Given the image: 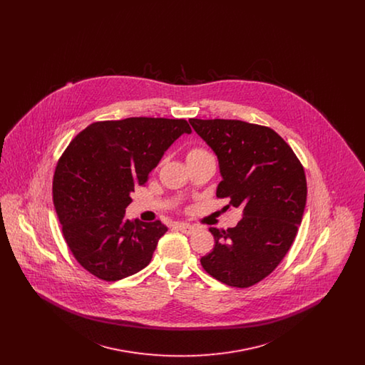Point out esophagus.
Instances as JSON below:
<instances>
[{"instance_id": "34e87169", "label": "esophagus", "mask_w": 365, "mask_h": 365, "mask_svg": "<svg viewBox=\"0 0 365 365\" xmlns=\"http://www.w3.org/2000/svg\"><path fill=\"white\" fill-rule=\"evenodd\" d=\"M175 228L179 230L180 232L186 234V235H190V234H192V232L195 231V227L190 226V225H187V223H178V225L175 226Z\"/></svg>"}]
</instances>
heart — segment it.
<instances>
[{"mask_svg": "<svg viewBox=\"0 0 365 365\" xmlns=\"http://www.w3.org/2000/svg\"><path fill=\"white\" fill-rule=\"evenodd\" d=\"M210 155L208 150L202 146H192L189 150H187V161L189 160H194V158H200V157L207 156Z\"/></svg>", "mask_w": 365, "mask_h": 365, "instance_id": "b5f03b06", "label": "heart"}]
</instances>
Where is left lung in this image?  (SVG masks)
<instances>
[{
	"label": "left lung",
	"mask_w": 365,
	"mask_h": 365,
	"mask_svg": "<svg viewBox=\"0 0 365 365\" xmlns=\"http://www.w3.org/2000/svg\"><path fill=\"white\" fill-rule=\"evenodd\" d=\"M189 122L219 158L217 198L230 200L227 209H242L237 226L209 228L215 247L201 265L225 284L250 287L278 267L294 242L307 204L304 167L269 127L226 119Z\"/></svg>",
	"instance_id": "1"
}]
</instances>
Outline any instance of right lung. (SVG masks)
<instances>
[{
    "mask_svg": "<svg viewBox=\"0 0 365 365\" xmlns=\"http://www.w3.org/2000/svg\"><path fill=\"white\" fill-rule=\"evenodd\" d=\"M183 133L185 119L127 118L87 125L57 161L53 204L71 253L96 278L137 274L167 232L160 220L124 217L131 192L148 182L164 152Z\"/></svg>",
    "mask_w": 365,
    "mask_h": 365,
    "instance_id": "add662e5",
    "label": "right lung"
}]
</instances>
